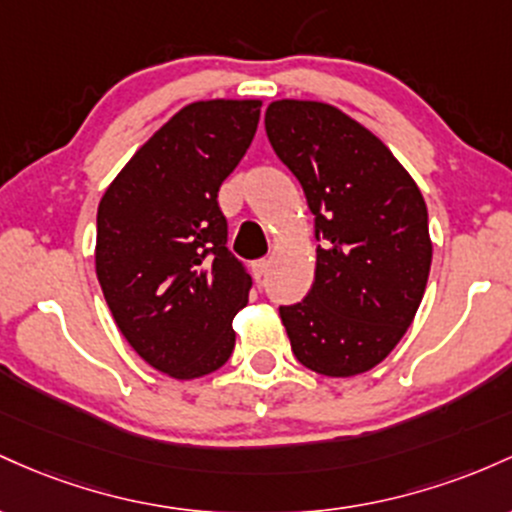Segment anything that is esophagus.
<instances>
[{
  "label": "esophagus",
  "mask_w": 512,
  "mask_h": 512,
  "mask_svg": "<svg viewBox=\"0 0 512 512\" xmlns=\"http://www.w3.org/2000/svg\"><path fill=\"white\" fill-rule=\"evenodd\" d=\"M268 268H271V258H258V261L254 263V275H256V280L266 278Z\"/></svg>",
  "instance_id": "obj_1"
}]
</instances>
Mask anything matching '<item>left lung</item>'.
<instances>
[{"label": "left lung", "mask_w": 512, "mask_h": 512, "mask_svg": "<svg viewBox=\"0 0 512 512\" xmlns=\"http://www.w3.org/2000/svg\"><path fill=\"white\" fill-rule=\"evenodd\" d=\"M266 135L321 241L309 295L280 307L292 353L319 375H363L404 338L426 292V200L380 137L331 103L273 101Z\"/></svg>", "instance_id": "1"}]
</instances>
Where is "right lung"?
<instances>
[{
  "mask_svg": "<svg viewBox=\"0 0 512 512\" xmlns=\"http://www.w3.org/2000/svg\"><path fill=\"white\" fill-rule=\"evenodd\" d=\"M258 116V99L188 103L132 154L99 203L94 258L108 309L132 350L174 380L210 375L234 350L232 321L251 278L227 251L217 193Z\"/></svg>",
  "mask_w": 512,
  "mask_h": 512,
  "instance_id": "1",
  "label": "right lung"
}]
</instances>
